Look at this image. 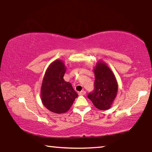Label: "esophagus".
<instances>
[{"label": "esophagus", "mask_w": 152, "mask_h": 152, "mask_svg": "<svg viewBox=\"0 0 152 152\" xmlns=\"http://www.w3.org/2000/svg\"><path fill=\"white\" fill-rule=\"evenodd\" d=\"M78 94L81 95V96H82V95H85L86 94V91H82L78 92Z\"/></svg>", "instance_id": "obj_1"}]
</instances>
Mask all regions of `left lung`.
<instances>
[{
    "instance_id": "8db88e82",
    "label": "left lung",
    "mask_w": 152,
    "mask_h": 152,
    "mask_svg": "<svg viewBox=\"0 0 152 152\" xmlns=\"http://www.w3.org/2000/svg\"><path fill=\"white\" fill-rule=\"evenodd\" d=\"M94 72V88L88 94V98L98 109H109L117 92L116 78L109 67L101 61L97 64Z\"/></svg>"
}]
</instances>
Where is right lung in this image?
<instances>
[{"mask_svg": "<svg viewBox=\"0 0 152 152\" xmlns=\"http://www.w3.org/2000/svg\"><path fill=\"white\" fill-rule=\"evenodd\" d=\"M65 65L60 60L51 64L43 80L41 96L44 106L56 113H66L78 97L70 82L64 80Z\"/></svg>", "mask_w": 152, "mask_h": 152, "instance_id": "1", "label": "right lung"}]
</instances>
